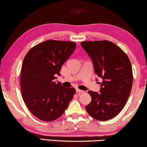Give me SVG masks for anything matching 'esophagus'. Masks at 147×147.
Listing matches in <instances>:
<instances>
[{
    "label": "esophagus",
    "instance_id": "obj_1",
    "mask_svg": "<svg viewBox=\"0 0 147 147\" xmlns=\"http://www.w3.org/2000/svg\"><path fill=\"white\" fill-rule=\"evenodd\" d=\"M76 92H77V93H79V94H82V93H84V91L80 90V89H78L77 88V89H76Z\"/></svg>",
    "mask_w": 147,
    "mask_h": 147
}]
</instances>
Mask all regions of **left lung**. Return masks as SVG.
Listing matches in <instances>:
<instances>
[{
    "label": "left lung",
    "mask_w": 147,
    "mask_h": 147,
    "mask_svg": "<svg viewBox=\"0 0 147 147\" xmlns=\"http://www.w3.org/2000/svg\"><path fill=\"white\" fill-rule=\"evenodd\" d=\"M81 45L92 60L96 74L102 79L100 93L88 91L92 100L86 111L96 120L112 119L123 109L131 92L133 77L129 58L106 40L82 41Z\"/></svg>",
    "instance_id": "obj_1"
}]
</instances>
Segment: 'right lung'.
<instances>
[{
    "mask_svg": "<svg viewBox=\"0 0 147 147\" xmlns=\"http://www.w3.org/2000/svg\"><path fill=\"white\" fill-rule=\"evenodd\" d=\"M76 43L48 40L28 51L21 71L23 101L31 114L46 122L59 118L67 109L76 89L55 81L61 66L73 53Z\"/></svg>",
    "mask_w": 147,
    "mask_h": 147,
    "instance_id": "add662e5",
    "label": "right lung"
}]
</instances>
